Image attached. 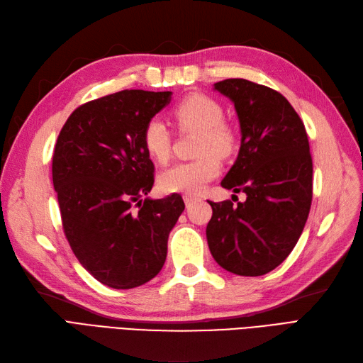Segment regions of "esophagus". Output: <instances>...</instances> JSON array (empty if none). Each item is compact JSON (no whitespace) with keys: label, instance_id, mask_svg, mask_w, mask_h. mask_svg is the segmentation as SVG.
<instances>
[{"label":"esophagus","instance_id":"34e87169","mask_svg":"<svg viewBox=\"0 0 363 363\" xmlns=\"http://www.w3.org/2000/svg\"><path fill=\"white\" fill-rule=\"evenodd\" d=\"M196 201V196H194V195H184V203H186V206H191V204H194Z\"/></svg>","mask_w":363,"mask_h":363}]
</instances>
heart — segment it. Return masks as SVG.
<instances>
[{
	"label": "heart",
	"instance_id": "1",
	"mask_svg": "<svg viewBox=\"0 0 363 363\" xmlns=\"http://www.w3.org/2000/svg\"><path fill=\"white\" fill-rule=\"evenodd\" d=\"M224 111L213 98L204 94H189L172 108V118L182 131H196L195 155L199 157L174 164L163 171L159 184L164 192L199 194L204 186L218 177L221 157H228L236 148L233 127L223 119ZM142 144L159 163L171 155V133L160 119L152 118L142 131Z\"/></svg>",
	"mask_w": 363,
	"mask_h": 363
}]
</instances>
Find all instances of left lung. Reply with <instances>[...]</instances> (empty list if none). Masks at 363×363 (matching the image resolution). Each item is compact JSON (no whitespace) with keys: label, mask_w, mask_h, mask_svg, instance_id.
Segmentation results:
<instances>
[{"label":"left lung","mask_w":363,"mask_h":363,"mask_svg":"<svg viewBox=\"0 0 363 363\" xmlns=\"http://www.w3.org/2000/svg\"><path fill=\"white\" fill-rule=\"evenodd\" d=\"M235 103L240 123L236 163L223 188L245 192V203H213L206 236L219 267L263 276L286 259L312 204V156L301 118L280 92L244 79L215 83Z\"/></svg>","instance_id":"1"}]
</instances>
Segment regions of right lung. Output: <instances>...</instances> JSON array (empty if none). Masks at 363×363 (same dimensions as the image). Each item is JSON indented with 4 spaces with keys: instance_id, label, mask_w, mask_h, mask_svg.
I'll list each match as a JSON object with an SVG mask.
<instances>
[{
    "instance_id": "obj_1",
    "label": "right lung",
    "mask_w": 363,
    "mask_h": 363,
    "mask_svg": "<svg viewBox=\"0 0 363 363\" xmlns=\"http://www.w3.org/2000/svg\"><path fill=\"white\" fill-rule=\"evenodd\" d=\"M169 100L171 92L125 89L87 101L54 147L65 236L83 268L108 288L133 289L157 276L184 211L180 194L142 201L155 184L142 131Z\"/></svg>"
}]
</instances>
